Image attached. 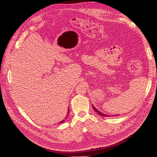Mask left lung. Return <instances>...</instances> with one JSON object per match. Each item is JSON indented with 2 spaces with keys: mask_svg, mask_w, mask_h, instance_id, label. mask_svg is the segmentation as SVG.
I'll return each instance as SVG.
<instances>
[{
  "mask_svg": "<svg viewBox=\"0 0 157 157\" xmlns=\"http://www.w3.org/2000/svg\"><path fill=\"white\" fill-rule=\"evenodd\" d=\"M92 107H93V108H94V111H96V113H98V114H99V115H100V116H101V117H109V115H106V114H104V113H102L101 112H100V111H98V109L96 108V107H95L93 105H92ZM117 116H118V115H117Z\"/></svg>",
  "mask_w": 157,
  "mask_h": 157,
  "instance_id": "8db88e82",
  "label": "left lung"
}]
</instances>
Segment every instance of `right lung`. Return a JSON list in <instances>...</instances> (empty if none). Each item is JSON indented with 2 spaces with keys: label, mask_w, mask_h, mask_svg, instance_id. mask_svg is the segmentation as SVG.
<instances>
[{
  "label": "right lung",
  "mask_w": 157,
  "mask_h": 157,
  "mask_svg": "<svg viewBox=\"0 0 157 157\" xmlns=\"http://www.w3.org/2000/svg\"><path fill=\"white\" fill-rule=\"evenodd\" d=\"M69 108H68V112H67V116H66V117H67V116L69 115ZM64 121H65V120H63L62 121H60V122H59V123H63Z\"/></svg>",
  "instance_id": "add662e5"
}]
</instances>
